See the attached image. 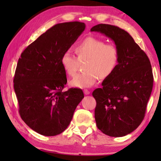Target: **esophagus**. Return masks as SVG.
Here are the masks:
<instances>
[{
	"instance_id": "34e87169",
	"label": "esophagus",
	"mask_w": 161,
	"mask_h": 161,
	"mask_svg": "<svg viewBox=\"0 0 161 161\" xmlns=\"http://www.w3.org/2000/svg\"><path fill=\"white\" fill-rule=\"evenodd\" d=\"M84 94H85V95H88V94H90V92H89L88 90H87V89H84Z\"/></svg>"
}]
</instances>
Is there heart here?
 Masks as SVG:
<instances>
[{
  "label": "heart",
  "mask_w": 161,
  "mask_h": 161,
  "mask_svg": "<svg viewBox=\"0 0 161 161\" xmlns=\"http://www.w3.org/2000/svg\"><path fill=\"white\" fill-rule=\"evenodd\" d=\"M77 58L69 52L62 54L59 63L69 77H74L79 68V61H86L85 71L71 81V85L78 88H89L97 83L98 78L107 79L114 74L120 60L119 49L114 44H106L99 38L89 36L79 42L75 47Z\"/></svg>",
  "instance_id": "1"
}]
</instances>
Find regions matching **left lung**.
Wrapping results in <instances>:
<instances>
[{
	"label": "left lung",
	"mask_w": 161,
	"mask_h": 161,
	"mask_svg": "<svg viewBox=\"0 0 161 161\" xmlns=\"http://www.w3.org/2000/svg\"><path fill=\"white\" fill-rule=\"evenodd\" d=\"M91 31L111 38L119 50L120 60L115 72L92 95L97 102L94 117L98 129L106 135L121 137L137 129L145 116L153 85L151 62L124 30L99 24Z\"/></svg>",
	"instance_id": "obj_1"
}]
</instances>
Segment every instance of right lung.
<instances>
[{"label": "right lung", "instance_id": "1", "mask_svg": "<svg viewBox=\"0 0 161 161\" xmlns=\"http://www.w3.org/2000/svg\"><path fill=\"white\" fill-rule=\"evenodd\" d=\"M84 29L85 24L78 21L56 24L28 45L18 59L13 82L19 114L40 134L63 132L84 98L81 89L62 91L67 80L59 60Z\"/></svg>", "mask_w": 161, "mask_h": 161}]
</instances>
